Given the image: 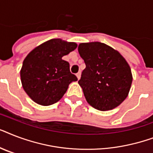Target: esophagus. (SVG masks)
Segmentation results:
<instances>
[{
	"instance_id": "34e87169",
	"label": "esophagus",
	"mask_w": 153,
	"mask_h": 153,
	"mask_svg": "<svg viewBox=\"0 0 153 153\" xmlns=\"http://www.w3.org/2000/svg\"><path fill=\"white\" fill-rule=\"evenodd\" d=\"M76 76L77 78H78V79H80V77H81V72H78L76 74Z\"/></svg>"
}]
</instances>
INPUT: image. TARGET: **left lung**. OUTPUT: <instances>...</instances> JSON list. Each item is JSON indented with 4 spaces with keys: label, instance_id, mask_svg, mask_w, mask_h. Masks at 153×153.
I'll use <instances>...</instances> for the list:
<instances>
[{
    "label": "left lung",
    "instance_id": "1",
    "mask_svg": "<svg viewBox=\"0 0 153 153\" xmlns=\"http://www.w3.org/2000/svg\"><path fill=\"white\" fill-rule=\"evenodd\" d=\"M79 52L86 64L79 84L87 102L101 111L118 106L128 95L133 81L126 59L99 42L80 44Z\"/></svg>",
    "mask_w": 153,
    "mask_h": 153
}]
</instances>
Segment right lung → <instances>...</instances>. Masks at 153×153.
I'll use <instances>...</instances> for the list:
<instances>
[{
    "label": "right lung",
    "mask_w": 153,
    "mask_h": 153,
    "mask_svg": "<svg viewBox=\"0 0 153 153\" xmlns=\"http://www.w3.org/2000/svg\"><path fill=\"white\" fill-rule=\"evenodd\" d=\"M77 48L75 43L50 39L32 50L23 62L20 78L23 88L37 104L50 105L59 101L69 84L78 79L62 59Z\"/></svg>",
    "instance_id": "right-lung-1"
}]
</instances>
